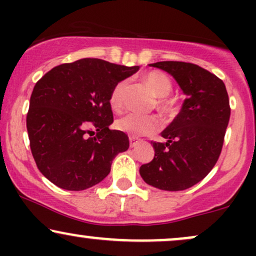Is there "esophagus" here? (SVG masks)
Here are the masks:
<instances>
[{
	"mask_svg": "<svg viewBox=\"0 0 256 256\" xmlns=\"http://www.w3.org/2000/svg\"><path fill=\"white\" fill-rule=\"evenodd\" d=\"M128 140H130V146H131V148L136 146V144L138 143V138L134 137V136H130V138H128Z\"/></svg>",
	"mask_w": 256,
	"mask_h": 256,
	"instance_id": "obj_1",
	"label": "esophagus"
}]
</instances>
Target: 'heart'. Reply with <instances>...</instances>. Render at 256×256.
<instances>
[{
	"label": "heart",
	"mask_w": 256,
	"mask_h": 256,
	"mask_svg": "<svg viewBox=\"0 0 256 256\" xmlns=\"http://www.w3.org/2000/svg\"><path fill=\"white\" fill-rule=\"evenodd\" d=\"M143 83L156 96V108L165 116H172L178 112V101L172 98L173 84L167 74L161 71H150L142 77ZM128 91V80L122 79L112 89L110 94V104L114 110L124 108L126 96ZM161 122L156 116H142L137 113H128L116 120V126L119 131L131 136H148L158 130Z\"/></svg>",
	"instance_id": "heart-1"
}]
</instances>
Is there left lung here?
<instances>
[{
	"label": "left lung",
	"instance_id": "8db88e82",
	"mask_svg": "<svg viewBox=\"0 0 256 256\" xmlns=\"http://www.w3.org/2000/svg\"><path fill=\"white\" fill-rule=\"evenodd\" d=\"M186 95L174 120L161 132L166 143L152 142L155 156L140 167L146 184L179 192L198 184L216 164L230 120V102L222 79L195 64L161 61Z\"/></svg>",
	"mask_w": 256,
	"mask_h": 256
}]
</instances>
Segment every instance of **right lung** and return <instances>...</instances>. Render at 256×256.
<instances>
[{"label":"right lung","instance_id":"right-lung-1","mask_svg":"<svg viewBox=\"0 0 256 256\" xmlns=\"http://www.w3.org/2000/svg\"><path fill=\"white\" fill-rule=\"evenodd\" d=\"M140 66L80 58L46 72L34 85L26 116L32 156L58 188L79 192L104 180L128 137L110 130V94Z\"/></svg>","mask_w":256,"mask_h":256}]
</instances>
